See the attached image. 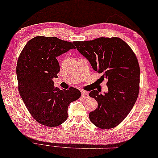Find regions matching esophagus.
I'll return each instance as SVG.
<instances>
[{"mask_svg":"<svg viewBox=\"0 0 158 158\" xmlns=\"http://www.w3.org/2000/svg\"><path fill=\"white\" fill-rule=\"evenodd\" d=\"M89 96V92L86 91H82V97L86 98Z\"/></svg>","mask_w":158,"mask_h":158,"instance_id":"1","label":"esophagus"}]
</instances>
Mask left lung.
I'll use <instances>...</instances> for the list:
<instances>
[{
    "label": "left lung",
    "mask_w": 158,
    "mask_h": 158,
    "mask_svg": "<svg viewBox=\"0 0 158 158\" xmlns=\"http://www.w3.org/2000/svg\"><path fill=\"white\" fill-rule=\"evenodd\" d=\"M73 44L90 62L92 68L108 80V92L93 90L89 96L98 103L89 119L100 129L118 126L129 114L138 98L140 70L131 48L120 38H98L75 41Z\"/></svg>",
    "instance_id": "obj_1"
}]
</instances>
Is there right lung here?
Wrapping results in <instances>:
<instances>
[{
	"mask_svg": "<svg viewBox=\"0 0 158 158\" xmlns=\"http://www.w3.org/2000/svg\"><path fill=\"white\" fill-rule=\"evenodd\" d=\"M76 47L56 37L36 36L25 44L18 59L19 91L29 112L38 123L49 127L60 125L68 117L69 104L80 91L74 87H54L60 65L56 58Z\"/></svg>",
	"mask_w": 158,
	"mask_h": 158,
	"instance_id": "add662e5",
	"label": "right lung"
}]
</instances>
